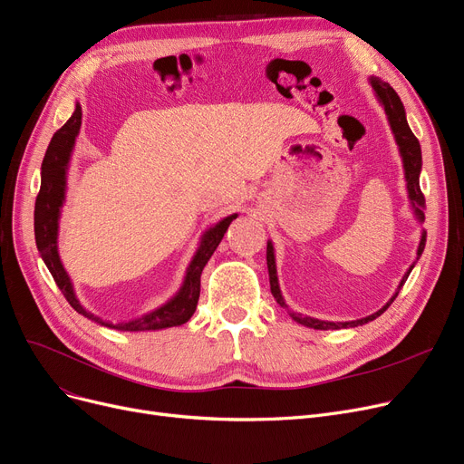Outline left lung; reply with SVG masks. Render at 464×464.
<instances>
[{
    "label": "left lung",
    "mask_w": 464,
    "mask_h": 464,
    "mask_svg": "<svg viewBox=\"0 0 464 464\" xmlns=\"http://www.w3.org/2000/svg\"><path fill=\"white\" fill-rule=\"evenodd\" d=\"M372 87L375 89L381 104L385 106V111L389 115V123H391V129L394 132V138L396 142L400 146V153H401V160H404V170H406V182H408V191H410V198L411 203L415 207V212L419 216V219H425V214H422V207H425V195H422L420 191V186H419V174H420V146H419V140L415 138V134L411 132L408 121H406V111H404V104H401L400 96L396 94V91L385 83L381 82L379 77H372ZM425 243H427V231H422L420 235V243H419V250H417V259L420 257L422 250H425ZM267 267H269V282H271V294L275 297L276 304L288 311V305L285 304V299H282L280 295V288H278V278H276V267H275V254H273V245L267 243ZM413 266L410 267V271L406 273V276L401 278L400 286H404V282L408 280L410 273H411ZM398 292L392 295V299L389 301V304L379 309L377 313L362 318V320H354V322H324V320H316V318H311V316H301V314H295V313H290L292 318L295 322H299V324H304L307 328H314V330H339V328H351V326H358V324H366V322L381 316L382 313H385L392 301L396 299Z\"/></svg>",
    "instance_id": "8db88e82"
}]
</instances>
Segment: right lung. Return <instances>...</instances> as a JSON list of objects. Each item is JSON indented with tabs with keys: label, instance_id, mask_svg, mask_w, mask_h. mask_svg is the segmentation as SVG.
Here are the masks:
<instances>
[{
	"label": "right lung",
	"instance_id": "obj_1",
	"mask_svg": "<svg viewBox=\"0 0 464 464\" xmlns=\"http://www.w3.org/2000/svg\"><path fill=\"white\" fill-rule=\"evenodd\" d=\"M79 127H82V106L77 104L73 115L51 138V144L45 151L44 165H42V188H39V193L35 198V210H34L35 245H37L39 254H42V257L45 261V266L49 267V271L56 282V286L60 288V292L64 294L68 304L79 314H83L91 320H96V322H100V324H104L108 328L123 330V332H144V330H160V328L186 324L197 309V301H198V294H200V273H203L210 256L214 254V250L221 243V238H224V235L227 233V227L237 218V214L221 219L216 227L207 231V235L203 237V243H200V248L197 250L191 266L188 269L182 290H179L178 295L174 299H170L167 305H163L160 309H157L142 318L132 320V322H121V324H110V322H102L79 305V301L72 288V282H70L63 264H60V257L56 252L58 216H60V207H63V200H64L66 169H68L70 153H72V148L75 142V136L79 132Z\"/></svg>",
	"mask_w": 464,
	"mask_h": 464
}]
</instances>
